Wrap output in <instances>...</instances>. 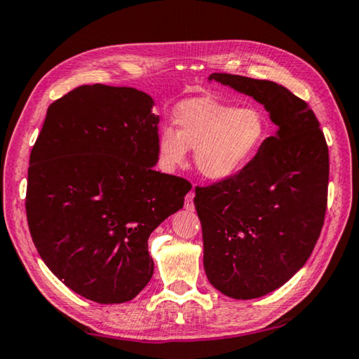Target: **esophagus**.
Returning <instances> with one entry per match:
<instances>
[{
	"instance_id": "esophagus-1",
	"label": "esophagus",
	"mask_w": 359,
	"mask_h": 359,
	"mask_svg": "<svg viewBox=\"0 0 359 359\" xmlns=\"http://www.w3.org/2000/svg\"><path fill=\"white\" fill-rule=\"evenodd\" d=\"M193 199H194V191L191 190V191H188L187 196H185V209L187 210H193L194 209Z\"/></svg>"
}]
</instances>
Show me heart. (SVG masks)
Here are the masks:
<instances>
[{"label":"heart","instance_id":"heart-1","mask_svg":"<svg viewBox=\"0 0 359 359\" xmlns=\"http://www.w3.org/2000/svg\"><path fill=\"white\" fill-rule=\"evenodd\" d=\"M172 128L158 136V155L168 171L187 161L194 150V166L208 180H226L250 163L269 133L266 114L257 106L236 107L214 98H193L175 109Z\"/></svg>","mask_w":359,"mask_h":359}]
</instances>
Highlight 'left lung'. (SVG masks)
Listing matches in <instances>:
<instances>
[{
  "instance_id": "1",
  "label": "left lung",
  "mask_w": 359,
  "mask_h": 359,
  "mask_svg": "<svg viewBox=\"0 0 359 359\" xmlns=\"http://www.w3.org/2000/svg\"><path fill=\"white\" fill-rule=\"evenodd\" d=\"M209 81L252 96L278 126L234 177L194 188L210 285L255 299L287 283L311 257L325 222L330 155L313 111L288 88L224 72Z\"/></svg>"
}]
</instances>
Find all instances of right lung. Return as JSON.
<instances>
[{"label":"right lung","instance_id":"1","mask_svg":"<svg viewBox=\"0 0 359 359\" xmlns=\"http://www.w3.org/2000/svg\"><path fill=\"white\" fill-rule=\"evenodd\" d=\"M154 100L82 85L53 101L29 155L27 220L48 269L100 304L131 301L154 276L149 236L191 184L158 172Z\"/></svg>","mask_w":359,"mask_h":359}]
</instances>
